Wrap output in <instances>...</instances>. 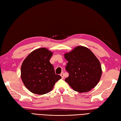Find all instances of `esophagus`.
I'll list each match as a JSON object with an SVG mask.
<instances>
[{
    "label": "esophagus",
    "instance_id": "34e87169",
    "mask_svg": "<svg viewBox=\"0 0 121 121\" xmlns=\"http://www.w3.org/2000/svg\"><path fill=\"white\" fill-rule=\"evenodd\" d=\"M60 76H61L62 78V79H64V73H63V72L61 73V74H60Z\"/></svg>",
    "mask_w": 121,
    "mask_h": 121
}]
</instances>
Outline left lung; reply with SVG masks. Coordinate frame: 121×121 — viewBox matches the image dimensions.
I'll return each instance as SVG.
<instances>
[{
  "mask_svg": "<svg viewBox=\"0 0 121 121\" xmlns=\"http://www.w3.org/2000/svg\"><path fill=\"white\" fill-rule=\"evenodd\" d=\"M64 56L68 61L65 69L69 73L65 81L73 91L88 92L98 84L102 73L101 65L90 49L78 46Z\"/></svg>",
  "mask_w": 121,
  "mask_h": 121,
  "instance_id": "left-lung-1",
  "label": "left lung"
}]
</instances>
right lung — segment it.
I'll return each mask as SVG.
<instances>
[{
    "label": "right lung",
    "mask_w": 121,
    "mask_h": 121,
    "mask_svg": "<svg viewBox=\"0 0 121 121\" xmlns=\"http://www.w3.org/2000/svg\"><path fill=\"white\" fill-rule=\"evenodd\" d=\"M53 52L45 48L33 51L23 61L21 78L24 85L33 94L44 95L50 92L61 77L55 74L49 62Z\"/></svg>",
    "instance_id": "right-lung-1"
}]
</instances>
